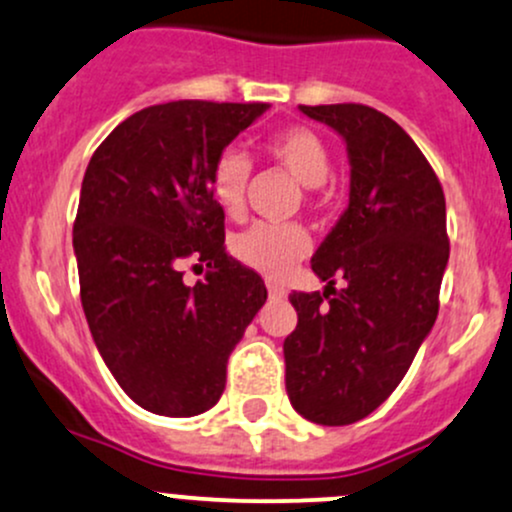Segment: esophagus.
<instances>
[{
    "mask_svg": "<svg viewBox=\"0 0 512 512\" xmlns=\"http://www.w3.org/2000/svg\"><path fill=\"white\" fill-rule=\"evenodd\" d=\"M268 295H271L273 300H280V298H285V288H280V285H276V283H268Z\"/></svg>",
    "mask_w": 512,
    "mask_h": 512,
    "instance_id": "esophagus-1",
    "label": "esophagus"
}]
</instances>
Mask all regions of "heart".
<instances>
[{"label":"heart","instance_id":"heart-1","mask_svg":"<svg viewBox=\"0 0 512 512\" xmlns=\"http://www.w3.org/2000/svg\"><path fill=\"white\" fill-rule=\"evenodd\" d=\"M263 151L280 163L305 188H320L327 180L329 148L317 131L307 126H288L263 141ZM251 163L236 148H224L214 158L210 170V188L214 200L229 214H239L244 207ZM310 251V234L300 224L256 222L232 239V254L246 268L278 278Z\"/></svg>","mask_w":512,"mask_h":512}]
</instances>
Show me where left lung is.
I'll return each mask as SVG.
<instances>
[{
	"instance_id": "1",
	"label": "left lung",
	"mask_w": 512,
	"mask_h": 512,
	"mask_svg": "<svg viewBox=\"0 0 512 512\" xmlns=\"http://www.w3.org/2000/svg\"><path fill=\"white\" fill-rule=\"evenodd\" d=\"M300 112L342 136L351 178L349 205L312 256L324 293L290 295L298 327L283 344L285 390L305 420L337 427L371 415L432 332L447 205L427 158L386 114L366 104Z\"/></svg>"
}]
</instances>
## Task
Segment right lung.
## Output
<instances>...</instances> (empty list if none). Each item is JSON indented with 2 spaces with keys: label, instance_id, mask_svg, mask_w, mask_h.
<instances>
[{
  "label": "right lung",
  "instance_id": "right-lung-1",
  "mask_svg": "<svg viewBox=\"0 0 512 512\" xmlns=\"http://www.w3.org/2000/svg\"><path fill=\"white\" fill-rule=\"evenodd\" d=\"M271 104L180 100L124 119L85 170L73 227L80 300L97 351L136 405L210 410L227 361L266 302L258 273L224 251L210 170ZM185 260L208 266L182 280Z\"/></svg>",
  "mask_w": 512,
  "mask_h": 512
}]
</instances>
